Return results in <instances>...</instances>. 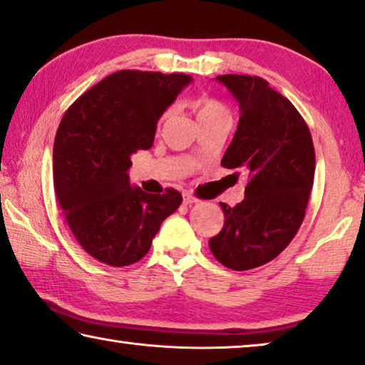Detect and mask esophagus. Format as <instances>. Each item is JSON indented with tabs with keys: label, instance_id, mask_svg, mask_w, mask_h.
I'll use <instances>...</instances> for the list:
<instances>
[{
	"label": "esophagus",
	"instance_id": "esophagus-1",
	"mask_svg": "<svg viewBox=\"0 0 365 365\" xmlns=\"http://www.w3.org/2000/svg\"><path fill=\"white\" fill-rule=\"evenodd\" d=\"M183 203L185 205H195V203H198V198H195V196L190 195V193H185L183 195Z\"/></svg>",
	"mask_w": 365,
	"mask_h": 365
}]
</instances>
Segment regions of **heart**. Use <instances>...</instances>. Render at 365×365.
<instances>
[{
  "instance_id": "b5f03b06",
  "label": "heart",
  "mask_w": 365,
  "mask_h": 365,
  "mask_svg": "<svg viewBox=\"0 0 365 365\" xmlns=\"http://www.w3.org/2000/svg\"><path fill=\"white\" fill-rule=\"evenodd\" d=\"M190 107H192V110L195 112L198 123L203 120H207V118L219 117V115H229L227 110H225V107L221 102L216 99H211V97H206V96L196 97V99L190 102ZM169 117H170V110H165V112L162 113L159 118V126L164 125L165 121L169 120Z\"/></svg>"
}]
</instances>
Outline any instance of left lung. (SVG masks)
I'll return each mask as SVG.
<instances>
[{
    "instance_id": "1",
    "label": "left lung",
    "mask_w": 365,
    "mask_h": 365,
    "mask_svg": "<svg viewBox=\"0 0 365 365\" xmlns=\"http://www.w3.org/2000/svg\"><path fill=\"white\" fill-rule=\"evenodd\" d=\"M217 81L240 110L221 164L237 175L245 170L248 182L240 203H221L224 225L210 248L225 268L247 271L274 259L296 237L314 187L315 149L302 115L268 81L248 74Z\"/></svg>"
}]
</instances>
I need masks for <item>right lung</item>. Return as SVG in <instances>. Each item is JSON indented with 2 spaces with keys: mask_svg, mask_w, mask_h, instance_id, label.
I'll list each match as a JSON object with an SVG mask.
<instances>
[{
  "mask_svg": "<svg viewBox=\"0 0 365 365\" xmlns=\"http://www.w3.org/2000/svg\"><path fill=\"white\" fill-rule=\"evenodd\" d=\"M192 78L123 69L71 103L58 126L53 183L58 205L78 244L110 266L146 255L182 193L130 187L131 154L154 143L158 120Z\"/></svg>",
  "mask_w": 365,
  "mask_h": 365,
  "instance_id": "obj_1",
  "label": "right lung"
}]
</instances>
